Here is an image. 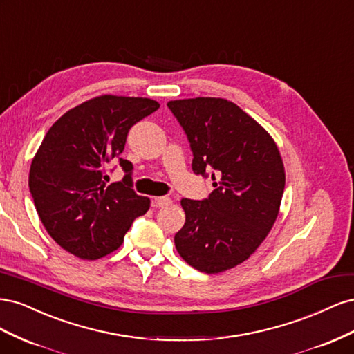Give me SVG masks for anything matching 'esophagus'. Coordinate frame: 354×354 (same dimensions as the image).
<instances>
[{"label": "esophagus", "mask_w": 354, "mask_h": 354, "mask_svg": "<svg viewBox=\"0 0 354 354\" xmlns=\"http://www.w3.org/2000/svg\"><path fill=\"white\" fill-rule=\"evenodd\" d=\"M171 202L173 201H171V198H168V196H159V198H153L152 205L156 208H164V207L171 205Z\"/></svg>", "instance_id": "esophagus-1"}]
</instances>
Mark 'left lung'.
Returning <instances> with one entry per match:
<instances>
[{
  "label": "left lung",
  "instance_id": "8db88e82",
  "mask_svg": "<svg viewBox=\"0 0 354 354\" xmlns=\"http://www.w3.org/2000/svg\"><path fill=\"white\" fill-rule=\"evenodd\" d=\"M194 153L195 174H211L207 199H181L186 223L174 236L187 264L220 273L243 263L279 214L285 168L270 134L239 106L216 97L168 102Z\"/></svg>",
  "mask_w": 354,
  "mask_h": 354
}]
</instances>
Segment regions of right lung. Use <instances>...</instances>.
<instances>
[{
  "instance_id": "add662e5",
  "label": "right lung",
  "mask_w": 354,
  "mask_h": 354,
  "mask_svg": "<svg viewBox=\"0 0 354 354\" xmlns=\"http://www.w3.org/2000/svg\"><path fill=\"white\" fill-rule=\"evenodd\" d=\"M143 97L100 95L68 111L53 124L29 171V190L50 236L82 260H97L121 246L151 199L133 190V164L120 158L130 128L158 111ZM113 157L126 171L105 185Z\"/></svg>"
}]
</instances>
